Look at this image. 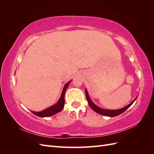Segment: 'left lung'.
I'll list each match as a JSON object with an SVG mask.
<instances>
[{
    "label": "left lung",
    "instance_id": "8db88e82",
    "mask_svg": "<svg viewBox=\"0 0 154 154\" xmlns=\"http://www.w3.org/2000/svg\"><path fill=\"white\" fill-rule=\"evenodd\" d=\"M85 94H86V97H87V100L88 104H89L90 106L91 107V109L94 110L96 112L100 114L101 115H103V116H109V117H115V116H117L121 114H122L123 112L127 110V109H128L129 107L132 105V103L135 101V100H136L137 97L136 98L134 99V100L132 102V103H130L129 105H128L127 106H126L122 109H118V110H108V109H101L100 107H98L97 106H96L93 102L92 101V100H91L89 96H88V92L85 89Z\"/></svg>",
    "mask_w": 154,
    "mask_h": 154
}]
</instances>
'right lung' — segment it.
<instances>
[{
    "label": "right lung",
    "mask_w": 154,
    "mask_h": 154,
    "mask_svg": "<svg viewBox=\"0 0 154 154\" xmlns=\"http://www.w3.org/2000/svg\"><path fill=\"white\" fill-rule=\"evenodd\" d=\"M71 82H69L67 83H66V84L65 85V86L63 88L61 96H60L59 100L58 101L57 103H56L55 105L49 107V108L45 109L44 110L40 111V112L31 111L34 114H35L36 116H37L44 118V117H49V116L54 115L57 113L61 111L63 109V106H64V104H65V100H64L65 92H66L67 88L68 87L69 83Z\"/></svg>",
    "instance_id": "1"
}]
</instances>
